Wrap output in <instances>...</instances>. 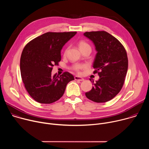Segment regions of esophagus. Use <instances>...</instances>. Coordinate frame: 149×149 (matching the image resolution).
<instances>
[{
  "mask_svg": "<svg viewBox=\"0 0 149 149\" xmlns=\"http://www.w3.org/2000/svg\"><path fill=\"white\" fill-rule=\"evenodd\" d=\"M74 79L75 80H77V81H82L84 80V79L81 77H79V76H75L74 77Z\"/></svg>",
  "mask_w": 149,
  "mask_h": 149,
  "instance_id": "esophagus-1",
  "label": "esophagus"
}]
</instances>
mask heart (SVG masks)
Instances as JSON below:
<instances>
[{
  "label": "heart",
  "instance_id": "b5f03b06",
  "mask_svg": "<svg viewBox=\"0 0 149 149\" xmlns=\"http://www.w3.org/2000/svg\"><path fill=\"white\" fill-rule=\"evenodd\" d=\"M78 46H79V48L80 51L84 49V48H91L90 45L88 44L86 42H85L84 40H81V41L79 42ZM86 67V65L79 64V63H77V64H75L73 66L72 68H73V70H74L77 72H79L81 70L84 69Z\"/></svg>",
  "mask_w": 149,
  "mask_h": 149
}]
</instances>
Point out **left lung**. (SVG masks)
I'll return each mask as SVG.
<instances>
[{
	"instance_id": "1",
	"label": "left lung",
	"mask_w": 149,
	"mask_h": 149,
	"mask_svg": "<svg viewBox=\"0 0 149 149\" xmlns=\"http://www.w3.org/2000/svg\"><path fill=\"white\" fill-rule=\"evenodd\" d=\"M84 35L95 46L94 73H98L100 77L86 95L96 102L109 101L123 87L128 69L127 52L118 40L107 32H86Z\"/></svg>"
}]
</instances>
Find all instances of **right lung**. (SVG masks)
Segmentation results:
<instances>
[{"label":"right lung","instance_id":"add662e5","mask_svg":"<svg viewBox=\"0 0 149 149\" xmlns=\"http://www.w3.org/2000/svg\"><path fill=\"white\" fill-rule=\"evenodd\" d=\"M77 32H47L33 39L25 47L20 57V74L25 87L36 101L51 104L58 100L67 84L74 79L65 72L61 75L51 72L61 59L62 47Z\"/></svg>","mask_w":149,"mask_h":149}]
</instances>
